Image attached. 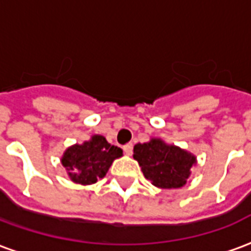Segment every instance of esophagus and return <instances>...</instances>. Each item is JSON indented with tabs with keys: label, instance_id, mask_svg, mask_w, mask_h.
Instances as JSON below:
<instances>
[{
	"label": "esophagus",
	"instance_id": "1",
	"mask_svg": "<svg viewBox=\"0 0 251 251\" xmlns=\"http://www.w3.org/2000/svg\"><path fill=\"white\" fill-rule=\"evenodd\" d=\"M124 152H125V154H127V156H130L131 153H133V145L131 144H126V145H124Z\"/></svg>",
	"mask_w": 251,
	"mask_h": 251
}]
</instances>
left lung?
I'll return each mask as SVG.
<instances>
[{
	"mask_svg": "<svg viewBox=\"0 0 251 251\" xmlns=\"http://www.w3.org/2000/svg\"><path fill=\"white\" fill-rule=\"evenodd\" d=\"M133 152V157L140 164L144 176L160 188L183 187L196 160L191 153L167 145L157 138L137 144Z\"/></svg>",
	"mask_w": 251,
	"mask_h": 251,
	"instance_id": "8db88e82",
	"label": "left lung"
}]
</instances>
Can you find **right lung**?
Wrapping results in <instances>:
<instances>
[{"mask_svg":"<svg viewBox=\"0 0 251 251\" xmlns=\"http://www.w3.org/2000/svg\"><path fill=\"white\" fill-rule=\"evenodd\" d=\"M122 156L118 147L110 145L102 136H94L82 145L68 148L62 158V164L72 181L79 184H94L104 177L115 158Z\"/></svg>","mask_w":251,"mask_h":251,"instance_id":"add662e5","label":"right lung"}]
</instances>
